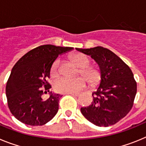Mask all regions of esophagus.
Masks as SVG:
<instances>
[{
  "label": "esophagus",
  "mask_w": 146,
  "mask_h": 146,
  "mask_svg": "<svg viewBox=\"0 0 146 146\" xmlns=\"http://www.w3.org/2000/svg\"><path fill=\"white\" fill-rule=\"evenodd\" d=\"M70 94V95H72V96H78L80 95L79 93H69V94Z\"/></svg>",
  "instance_id": "34e87169"
}]
</instances>
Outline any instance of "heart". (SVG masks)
Segmentation results:
<instances>
[{
  "mask_svg": "<svg viewBox=\"0 0 146 146\" xmlns=\"http://www.w3.org/2000/svg\"><path fill=\"white\" fill-rule=\"evenodd\" d=\"M72 60L79 67L81 75L86 80L89 85L94 86L97 85L102 79L101 70L96 66H88L90 60L86 55L77 53L72 55ZM60 60L57 59L52 64L51 68V76L57 77L60 73L59 68ZM86 86L84 79L78 77L76 79H69L67 77H60L55 81L54 88L57 92L62 94H69L80 91Z\"/></svg>",
  "mask_w": 146,
  "mask_h": 146,
  "instance_id": "obj_1",
  "label": "heart"
}]
</instances>
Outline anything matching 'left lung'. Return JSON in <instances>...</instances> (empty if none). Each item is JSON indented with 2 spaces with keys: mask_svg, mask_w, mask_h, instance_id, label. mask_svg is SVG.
I'll use <instances>...</instances> for the list:
<instances>
[{
  "mask_svg": "<svg viewBox=\"0 0 146 146\" xmlns=\"http://www.w3.org/2000/svg\"><path fill=\"white\" fill-rule=\"evenodd\" d=\"M90 55L99 65L102 79L92 94L93 102L81 108L83 116L98 126H109L125 117L133 106L137 83L129 67L107 48H76Z\"/></svg>",
  "mask_w": 146,
  "mask_h": 146,
  "instance_id": "1",
  "label": "left lung"
}]
</instances>
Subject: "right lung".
I'll use <instances>...</instances> for the list:
<instances>
[{
	"instance_id": "right-lung-1",
	"label": "right lung",
	"mask_w": 146,
	"mask_h": 146,
	"mask_svg": "<svg viewBox=\"0 0 146 146\" xmlns=\"http://www.w3.org/2000/svg\"><path fill=\"white\" fill-rule=\"evenodd\" d=\"M73 49L42 45L27 52L15 64L6 83V95L10 111L18 121L31 126H42L56 115L61 95L50 91L47 100L41 96L50 92L51 86L47 80L55 60Z\"/></svg>"
}]
</instances>
